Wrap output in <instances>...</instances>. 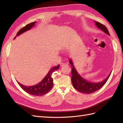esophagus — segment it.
<instances>
[{
    "label": "esophagus",
    "instance_id": "obj_1",
    "mask_svg": "<svg viewBox=\"0 0 123 123\" xmlns=\"http://www.w3.org/2000/svg\"><path fill=\"white\" fill-rule=\"evenodd\" d=\"M64 64H64V63H60V67H63Z\"/></svg>",
    "mask_w": 123,
    "mask_h": 123
}]
</instances>
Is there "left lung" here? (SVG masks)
<instances>
[{"label": "left lung", "mask_w": 123, "mask_h": 123, "mask_svg": "<svg viewBox=\"0 0 123 123\" xmlns=\"http://www.w3.org/2000/svg\"><path fill=\"white\" fill-rule=\"evenodd\" d=\"M95 25L97 26L98 28H99V29L101 30V31H103L104 33L107 34V35H110L108 30L107 29V28L106 27L105 25L101 24V23L98 22H95ZM69 62L72 67L71 70V81L72 83V85L75 89L81 93L89 94L95 92V91L100 89L102 88V87L105 84L111 74V72L108 75V77L101 82H89L87 80L83 79V78L81 77L80 75H79V74H78L77 70H75L74 64H73V62L71 59L69 60Z\"/></svg>", "instance_id": "1"}]
</instances>
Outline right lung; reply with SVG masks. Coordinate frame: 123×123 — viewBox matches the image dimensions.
Instances as JSON below:
<instances>
[{
	"label": "right lung",
	"instance_id": "add662e5",
	"mask_svg": "<svg viewBox=\"0 0 123 123\" xmlns=\"http://www.w3.org/2000/svg\"><path fill=\"white\" fill-rule=\"evenodd\" d=\"M36 23V22L31 23L30 24H28L27 25H26L25 27L21 28V29L18 31V33H17L16 36H15L14 39L16 38V36H18V35L21 34L26 32V31L31 29V28L34 26ZM59 67L60 65H58L57 66L54 67L52 68L49 70L48 74H46L45 78L37 85L27 87V86H25L22 85L21 83H20L19 82L17 81V82L20 86V87H21L23 90L26 91L27 93L30 94V95L37 96H43L48 93L49 91L51 89L52 87H53V79H52V78L51 77L52 74V73L55 71V70H58Z\"/></svg>",
	"mask_w": 123,
	"mask_h": 123
}]
</instances>
